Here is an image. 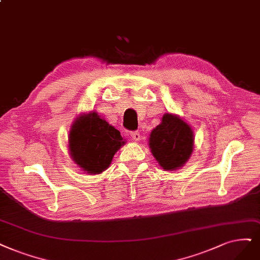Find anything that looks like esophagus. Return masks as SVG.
Segmentation results:
<instances>
[{"label": "esophagus", "instance_id": "34e87169", "mask_svg": "<svg viewBox=\"0 0 260 260\" xmlns=\"http://www.w3.org/2000/svg\"><path fill=\"white\" fill-rule=\"evenodd\" d=\"M131 137L135 141H139L140 140V134L138 132H132L131 133Z\"/></svg>", "mask_w": 260, "mask_h": 260}]
</instances>
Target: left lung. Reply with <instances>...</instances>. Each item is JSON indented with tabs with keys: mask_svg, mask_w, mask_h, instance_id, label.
Instances as JSON below:
<instances>
[{
	"mask_svg": "<svg viewBox=\"0 0 260 260\" xmlns=\"http://www.w3.org/2000/svg\"><path fill=\"white\" fill-rule=\"evenodd\" d=\"M149 148L162 169L175 171L184 166L194 151V132L180 115L165 113L150 133Z\"/></svg>",
	"mask_w": 260,
	"mask_h": 260,
	"instance_id": "1",
	"label": "left lung"
}]
</instances>
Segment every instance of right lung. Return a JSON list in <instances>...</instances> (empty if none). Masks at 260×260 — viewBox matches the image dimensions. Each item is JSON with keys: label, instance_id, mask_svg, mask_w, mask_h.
<instances>
[{"label": "right lung", "instance_id": "1", "mask_svg": "<svg viewBox=\"0 0 260 260\" xmlns=\"http://www.w3.org/2000/svg\"><path fill=\"white\" fill-rule=\"evenodd\" d=\"M126 140L96 111L79 114L71 126L69 151L75 164L90 175L107 169Z\"/></svg>", "mask_w": 260, "mask_h": 260}]
</instances>
